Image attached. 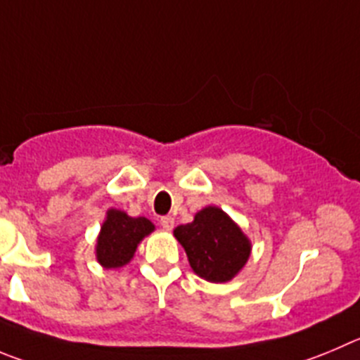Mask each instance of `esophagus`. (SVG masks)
Masks as SVG:
<instances>
[{"label":"esophagus","instance_id":"obj_1","mask_svg":"<svg viewBox=\"0 0 360 360\" xmlns=\"http://www.w3.org/2000/svg\"><path fill=\"white\" fill-rule=\"evenodd\" d=\"M160 226L163 227L165 231H172V227H174V218L169 217V214H167V217H161V218H160Z\"/></svg>","mask_w":360,"mask_h":360}]
</instances>
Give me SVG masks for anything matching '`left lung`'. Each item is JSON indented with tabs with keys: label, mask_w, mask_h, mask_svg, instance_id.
I'll return each instance as SVG.
<instances>
[{
	"label": "left lung",
	"mask_w": 360,
	"mask_h": 360,
	"mask_svg": "<svg viewBox=\"0 0 360 360\" xmlns=\"http://www.w3.org/2000/svg\"><path fill=\"white\" fill-rule=\"evenodd\" d=\"M191 270L210 282H227L240 274L250 257V240L236 221L217 206H207L193 221L174 229Z\"/></svg>",
	"instance_id": "left-lung-1"
}]
</instances>
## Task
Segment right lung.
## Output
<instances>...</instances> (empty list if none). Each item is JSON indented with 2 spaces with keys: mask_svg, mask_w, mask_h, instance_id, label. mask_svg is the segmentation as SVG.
<instances>
[{
  "mask_svg": "<svg viewBox=\"0 0 360 360\" xmlns=\"http://www.w3.org/2000/svg\"><path fill=\"white\" fill-rule=\"evenodd\" d=\"M154 231L146 217H129L120 210H108L97 236L96 257L103 268H122L133 259L136 247Z\"/></svg>",
  "mask_w": 360,
  "mask_h": 360,
  "instance_id": "obj_1",
  "label": "right lung"
}]
</instances>
